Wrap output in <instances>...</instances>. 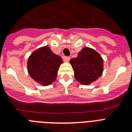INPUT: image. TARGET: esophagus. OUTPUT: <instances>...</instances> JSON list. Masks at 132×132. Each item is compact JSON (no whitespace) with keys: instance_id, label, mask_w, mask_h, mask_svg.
Returning <instances> with one entry per match:
<instances>
[{"instance_id":"obj_1","label":"esophagus","mask_w":132,"mask_h":132,"mask_svg":"<svg viewBox=\"0 0 132 132\" xmlns=\"http://www.w3.org/2000/svg\"><path fill=\"white\" fill-rule=\"evenodd\" d=\"M70 59H71L70 57H67V56H64L63 57V61L65 62H69Z\"/></svg>"}]
</instances>
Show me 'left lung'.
I'll list each match as a JSON object with an SVG mask.
<instances>
[{
    "label": "left lung",
    "mask_w": 132,
    "mask_h": 132,
    "mask_svg": "<svg viewBox=\"0 0 132 132\" xmlns=\"http://www.w3.org/2000/svg\"><path fill=\"white\" fill-rule=\"evenodd\" d=\"M70 63L74 70L75 78L82 85H90L103 72L102 58L96 51L88 47H84Z\"/></svg>",
    "instance_id": "left-lung-1"
}]
</instances>
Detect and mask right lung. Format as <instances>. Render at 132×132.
<instances>
[{
	"label": "right lung",
	"instance_id": "1",
	"mask_svg": "<svg viewBox=\"0 0 132 132\" xmlns=\"http://www.w3.org/2000/svg\"><path fill=\"white\" fill-rule=\"evenodd\" d=\"M63 63L60 56L52 52L48 46L36 50L28 60V71L32 79L44 86L54 82L59 66Z\"/></svg>",
	"mask_w": 132,
	"mask_h": 132
}]
</instances>
